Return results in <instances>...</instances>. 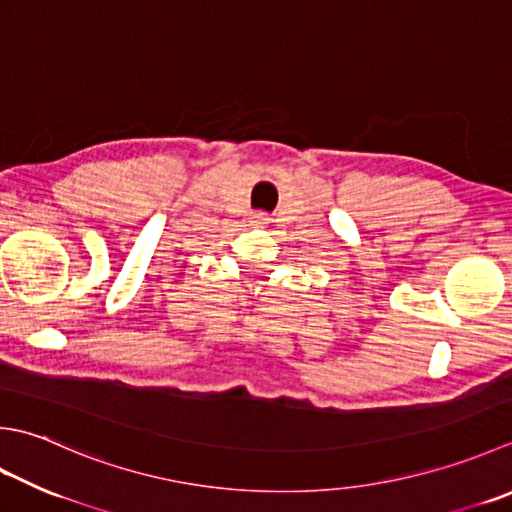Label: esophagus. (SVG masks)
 Listing matches in <instances>:
<instances>
[{
    "label": "esophagus",
    "instance_id": "34e87169",
    "mask_svg": "<svg viewBox=\"0 0 512 512\" xmlns=\"http://www.w3.org/2000/svg\"><path fill=\"white\" fill-rule=\"evenodd\" d=\"M259 219H262V222H264V219H266V217H264V215H259Z\"/></svg>",
    "mask_w": 512,
    "mask_h": 512
}]
</instances>
